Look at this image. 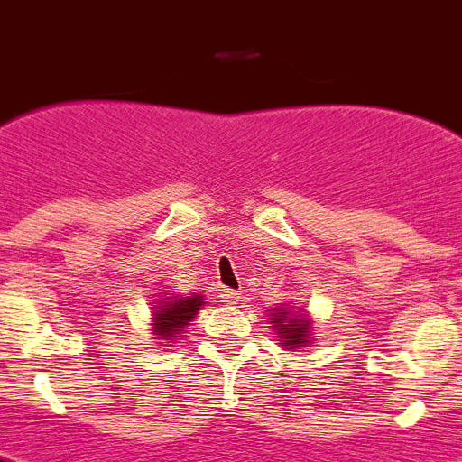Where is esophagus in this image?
I'll return each mask as SVG.
<instances>
[{"label": "esophagus", "mask_w": 462, "mask_h": 462, "mask_svg": "<svg viewBox=\"0 0 462 462\" xmlns=\"http://www.w3.org/2000/svg\"><path fill=\"white\" fill-rule=\"evenodd\" d=\"M222 303L238 305L240 303V293L238 291H231V289H224V291H222Z\"/></svg>", "instance_id": "1"}]
</instances>
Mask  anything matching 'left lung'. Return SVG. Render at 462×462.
Listing matches in <instances>:
<instances>
[{"label": "left lung", "mask_w": 462, "mask_h": 462, "mask_svg": "<svg viewBox=\"0 0 462 462\" xmlns=\"http://www.w3.org/2000/svg\"><path fill=\"white\" fill-rule=\"evenodd\" d=\"M268 317H271L273 328L277 330V337L284 349H298V346L310 345V337H312V321L305 319L303 314H293L287 308H273L268 310Z\"/></svg>", "instance_id": "left-lung-1"}]
</instances>
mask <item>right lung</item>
Segmentation results:
<instances>
[{
	"label": "right lung",
	"mask_w": 462,
	"mask_h": 462,
	"mask_svg": "<svg viewBox=\"0 0 462 462\" xmlns=\"http://www.w3.org/2000/svg\"><path fill=\"white\" fill-rule=\"evenodd\" d=\"M206 298L201 293H191V296H175L166 293L164 300H157L152 308V330L154 340H178L182 328L189 326Z\"/></svg>",
	"instance_id": "1"
}]
</instances>
